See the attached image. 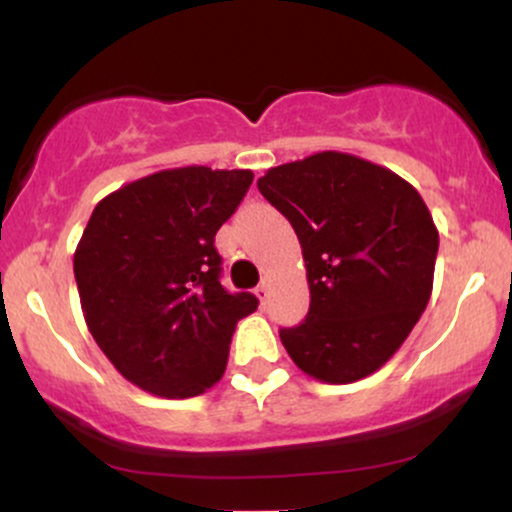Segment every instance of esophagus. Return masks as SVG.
<instances>
[{
    "mask_svg": "<svg viewBox=\"0 0 512 512\" xmlns=\"http://www.w3.org/2000/svg\"><path fill=\"white\" fill-rule=\"evenodd\" d=\"M255 293H257V298H260V303L267 305V301H269V281H262V284L255 289Z\"/></svg>",
    "mask_w": 512,
    "mask_h": 512,
    "instance_id": "1",
    "label": "esophagus"
}]
</instances>
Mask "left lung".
Here are the masks:
<instances>
[{
  "label": "left lung",
  "instance_id": "1",
  "mask_svg": "<svg viewBox=\"0 0 512 512\" xmlns=\"http://www.w3.org/2000/svg\"><path fill=\"white\" fill-rule=\"evenodd\" d=\"M257 187L303 248L310 310L279 332L293 363L330 385L383 368L433 291L438 228L416 187L342 151L269 168Z\"/></svg>",
  "mask_w": 512,
  "mask_h": 512
}]
</instances>
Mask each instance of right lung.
<instances>
[{"label": "right lung", "instance_id": "1", "mask_svg": "<svg viewBox=\"0 0 512 512\" xmlns=\"http://www.w3.org/2000/svg\"><path fill=\"white\" fill-rule=\"evenodd\" d=\"M252 185V170L168 168L127 182L93 209L74 252L88 332L122 378L187 399L221 380L252 293L221 286L216 231Z\"/></svg>", "mask_w": 512, "mask_h": 512}]
</instances>
